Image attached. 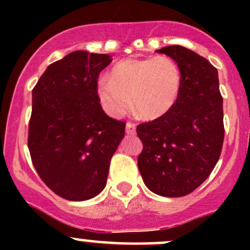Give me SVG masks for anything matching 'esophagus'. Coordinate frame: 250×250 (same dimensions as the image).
I'll use <instances>...</instances> for the list:
<instances>
[{
    "instance_id": "obj_1",
    "label": "esophagus",
    "mask_w": 250,
    "mask_h": 250,
    "mask_svg": "<svg viewBox=\"0 0 250 250\" xmlns=\"http://www.w3.org/2000/svg\"><path fill=\"white\" fill-rule=\"evenodd\" d=\"M135 132H137V125H135V123L127 122V125H125V133L129 135H133L135 134Z\"/></svg>"
}]
</instances>
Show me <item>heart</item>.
Segmentation results:
<instances>
[{
    "instance_id": "1",
    "label": "heart",
    "mask_w": 250,
    "mask_h": 250,
    "mask_svg": "<svg viewBox=\"0 0 250 250\" xmlns=\"http://www.w3.org/2000/svg\"><path fill=\"white\" fill-rule=\"evenodd\" d=\"M181 74L169 57L127 59L117 62L110 77L98 82V95L107 113L125 115L132 107L145 118H157L168 112L179 97Z\"/></svg>"
}]
</instances>
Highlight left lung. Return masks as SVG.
Listing matches in <instances>:
<instances>
[{
  "label": "left lung",
  "instance_id": "1",
  "mask_svg": "<svg viewBox=\"0 0 250 250\" xmlns=\"http://www.w3.org/2000/svg\"><path fill=\"white\" fill-rule=\"evenodd\" d=\"M178 64L179 97L172 109L141 123L138 167L145 185L165 197L192 192L215 167L224 143L223 97L218 71L197 53L181 46L156 50Z\"/></svg>",
  "mask_w": 250,
  "mask_h": 250
}]
</instances>
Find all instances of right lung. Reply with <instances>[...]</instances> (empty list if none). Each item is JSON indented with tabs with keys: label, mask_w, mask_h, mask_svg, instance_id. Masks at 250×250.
I'll return each mask as SVG.
<instances>
[{
	"label": "right lung",
	"mask_w": 250,
	"mask_h": 250,
	"mask_svg": "<svg viewBox=\"0 0 250 250\" xmlns=\"http://www.w3.org/2000/svg\"><path fill=\"white\" fill-rule=\"evenodd\" d=\"M110 55L76 50L53 62L32 89L29 146L32 165L60 197L85 201L104 190L125 123L109 117L98 95Z\"/></svg>",
	"instance_id": "add662e5"
}]
</instances>
